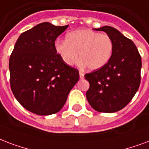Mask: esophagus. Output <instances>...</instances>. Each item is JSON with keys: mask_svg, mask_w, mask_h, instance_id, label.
I'll use <instances>...</instances> for the list:
<instances>
[{"mask_svg": "<svg viewBox=\"0 0 149 149\" xmlns=\"http://www.w3.org/2000/svg\"><path fill=\"white\" fill-rule=\"evenodd\" d=\"M79 76H80V78H84V73L81 72V71H80V72H79Z\"/></svg>", "mask_w": 149, "mask_h": 149, "instance_id": "34e87169", "label": "esophagus"}]
</instances>
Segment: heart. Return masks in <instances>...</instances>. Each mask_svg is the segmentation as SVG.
Segmentation results:
<instances>
[{"label":"heart","instance_id":"obj_1","mask_svg":"<svg viewBox=\"0 0 149 149\" xmlns=\"http://www.w3.org/2000/svg\"><path fill=\"white\" fill-rule=\"evenodd\" d=\"M56 52L68 65H73L78 53L81 66L95 71L106 66L113 54L114 44L107 34L91 29H78L66 35V40L55 42Z\"/></svg>","mask_w":149,"mask_h":149}]
</instances>
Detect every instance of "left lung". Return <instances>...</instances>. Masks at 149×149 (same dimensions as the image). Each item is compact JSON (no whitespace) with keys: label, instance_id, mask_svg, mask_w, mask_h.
Returning a JSON list of instances; mask_svg holds the SVG:
<instances>
[{"label":"left lung","instance_id":"8db88e82","mask_svg":"<svg viewBox=\"0 0 149 149\" xmlns=\"http://www.w3.org/2000/svg\"><path fill=\"white\" fill-rule=\"evenodd\" d=\"M103 31L113 41V54L102 68L85 74L89 82L86 98L100 113H114L128 104L141 82V58L132 40L111 26L95 29Z\"/></svg>","mask_w":149,"mask_h":149}]
</instances>
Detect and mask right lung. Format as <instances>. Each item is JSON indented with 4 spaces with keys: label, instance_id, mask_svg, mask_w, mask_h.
<instances>
[{
    "label": "right lung",
    "instance_id": "right-lung-1",
    "mask_svg": "<svg viewBox=\"0 0 149 149\" xmlns=\"http://www.w3.org/2000/svg\"><path fill=\"white\" fill-rule=\"evenodd\" d=\"M68 25L42 22L22 33L9 60L10 84L24 108L38 115L59 112L79 79L55 49V40Z\"/></svg>",
    "mask_w": 149,
    "mask_h": 149
}]
</instances>
